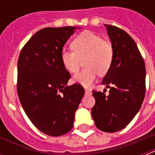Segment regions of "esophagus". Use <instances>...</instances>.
Masks as SVG:
<instances>
[{
  "label": "esophagus",
  "instance_id": "esophagus-1",
  "mask_svg": "<svg viewBox=\"0 0 155 155\" xmlns=\"http://www.w3.org/2000/svg\"><path fill=\"white\" fill-rule=\"evenodd\" d=\"M92 94L91 91H90V90H85V94Z\"/></svg>",
  "mask_w": 155,
  "mask_h": 155
}]
</instances>
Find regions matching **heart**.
<instances>
[{
  "mask_svg": "<svg viewBox=\"0 0 155 155\" xmlns=\"http://www.w3.org/2000/svg\"><path fill=\"white\" fill-rule=\"evenodd\" d=\"M71 51H63L61 60L64 69L74 73L83 61V71L74 74L73 81L89 87L94 83L97 73L104 75L107 73L113 61V48L110 42L103 41L101 36L91 31H84L71 42Z\"/></svg>",
  "mask_w": 155,
  "mask_h": 155,
  "instance_id": "1",
  "label": "heart"
}]
</instances>
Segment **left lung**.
Instances as JSON below:
<instances>
[{
  "label": "left lung",
  "instance_id": "obj_1",
  "mask_svg": "<svg viewBox=\"0 0 155 155\" xmlns=\"http://www.w3.org/2000/svg\"><path fill=\"white\" fill-rule=\"evenodd\" d=\"M113 48V61L102 84L109 95L93 91L95 104L91 114L99 130L114 133L123 130L140 110L145 94V64L136 43L127 32L104 25Z\"/></svg>",
  "mask_w": 155,
  "mask_h": 155
}]
</instances>
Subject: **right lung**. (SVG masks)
<instances>
[{"mask_svg":"<svg viewBox=\"0 0 155 155\" xmlns=\"http://www.w3.org/2000/svg\"><path fill=\"white\" fill-rule=\"evenodd\" d=\"M74 26L40 30L22 48L17 64V93L25 114L42 133L61 136L73 128L84 96L82 85L68 86L71 74L61 54Z\"/></svg>","mask_w":155,"mask_h":155,"instance_id":"obj_1","label":"right lung"}]
</instances>
